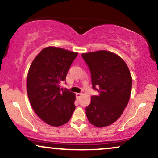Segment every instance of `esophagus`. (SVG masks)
I'll list each match as a JSON object with an SVG mask.
<instances>
[{
  "instance_id": "esophagus-1",
  "label": "esophagus",
  "mask_w": 158,
  "mask_h": 158,
  "mask_svg": "<svg viewBox=\"0 0 158 158\" xmlns=\"http://www.w3.org/2000/svg\"><path fill=\"white\" fill-rule=\"evenodd\" d=\"M81 95H82V94H81V93H77V94H76V97H77V99H79V98L81 97Z\"/></svg>"
}]
</instances>
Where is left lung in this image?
Segmentation results:
<instances>
[{"label": "left lung", "mask_w": 158, "mask_h": 158, "mask_svg": "<svg viewBox=\"0 0 158 158\" xmlns=\"http://www.w3.org/2000/svg\"><path fill=\"white\" fill-rule=\"evenodd\" d=\"M81 56L89 68L92 88L98 92L85 108L86 116L94 126H108L119 118L129 100L132 86L129 69L119 56L106 50Z\"/></svg>", "instance_id": "obj_1"}]
</instances>
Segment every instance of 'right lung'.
<instances>
[{
	"mask_svg": "<svg viewBox=\"0 0 158 158\" xmlns=\"http://www.w3.org/2000/svg\"><path fill=\"white\" fill-rule=\"evenodd\" d=\"M77 52L48 47L38 54L30 65L27 90L35 114L52 126L70 120L75 110V94L60 88Z\"/></svg>",
	"mask_w": 158,
	"mask_h": 158,
	"instance_id": "1",
	"label": "right lung"
}]
</instances>
